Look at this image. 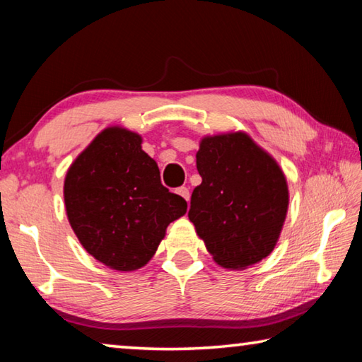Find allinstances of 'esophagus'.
<instances>
[{"mask_svg":"<svg viewBox=\"0 0 362 362\" xmlns=\"http://www.w3.org/2000/svg\"><path fill=\"white\" fill-rule=\"evenodd\" d=\"M177 194H180L182 198L187 201V203L189 201V189H188L187 187H180V188H177Z\"/></svg>","mask_w":362,"mask_h":362,"instance_id":"34e87169","label":"esophagus"}]
</instances>
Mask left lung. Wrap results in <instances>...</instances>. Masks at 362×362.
Masks as SVG:
<instances>
[{"instance_id":"8db88e82","label":"left lung","mask_w":362,"mask_h":362,"mask_svg":"<svg viewBox=\"0 0 362 362\" xmlns=\"http://www.w3.org/2000/svg\"><path fill=\"white\" fill-rule=\"evenodd\" d=\"M196 168L203 182L193 189L188 218L212 259L244 269L272 254L289 207L276 159L238 131L201 139Z\"/></svg>"}]
</instances>
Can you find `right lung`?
Wrapping results in <instances>:
<instances>
[{"mask_svg":"<svg viewBox=\"0 0 362 362\" xmlns=\"http://www.w3.org/2000/svg\"><path fill=\"white\" fill-rule=\"evenodd\" d=\"M64 199L81 246L116 272L146 265L168 225L187 212V201L163 187L142 137L121 126L97 134L71 163Z\"/></svg>","mask_w":362,"mask_h":362,"instance_id":"1","label":"right lung"}]
</instances>
